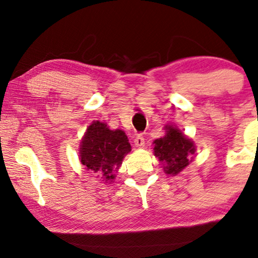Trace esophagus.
<instances>
[{
	"mask_svg": "<svg viewBox=\"0 0 258 258\" xmlns=\"http://www.w3.org/2000/svg\"><path fill=\"white\" fill-rule=\"evenodd\" d=\"M134 143H135V147H137V148H143L145 147V137L142 135H137L134 140Z\"/></svg>",
	"mask_w": 258,
	"mask_h": 258,
	"instance_id": "obj_1",
	"label": "esophagus"
}]
</instances>
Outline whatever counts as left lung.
<instances>
[{"label": "left lung", "mask_w": 258, "mask_h": 258, "mask_svg": "<svg viewBox=\"0 0 258 258\" xmlns=\"http://www.w3.org/2000/svg\"><path fill=\"white\" fill-rule=\"evenodd\" d=\"M165 130V136L153 142L154 155L161 162L163 172L174 176L193 161V154L196 153L197 147L195 142L176 126L166 124Z\"/></svg>", "instance_id": "8db88e82"}]
</instances>
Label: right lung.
<instances>
[{
    "instance_id": "add662e5",
    "label": "right lung",
    "mask_w": 258,
    "mask_h": 258,
    "mask_svg": "<svg viewBox=\"0 0 258 258\" xmlns=\"http://www.w3.org/2000/svg\"><path fill=\"white\" fill-rule=\"evenodd\" d=\"M130 152L132 146L123 130H111L106 123L93 121L80 142L79 160L86 170L97 174L103 182L111 183Z\"/></svg>"
}]
</instances>
